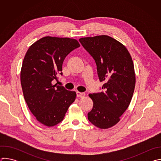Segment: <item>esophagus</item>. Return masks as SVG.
<instances>
[{"label":"esophagus","mask_w":161,"mask_h":161,"mask_svg":"<svg viewBox=\"0 0 161 161\" xmlns=\"http://www.w3.org/2000/svg\"><path fill=\"white\" fill-rule=\"evenodd\" d=\"M85 96V94L83 92H76V96L78 97H83Z\"/></svg>","instance_id":"1"}]
</instances>
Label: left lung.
<instances>
[{
  "label": "left lung",
  "instance_id": "1",
  "mask_svg": "<svg viewBox=\"0 0 161 161\" xmlns=\"http://www.w3.org/2000/svg\"><path fill=\"white\" fill-rule=\"evenodd\" d=\"M83 47L94 59L102 92L89 94L94 106L88 120L100 129L116 125L131 101L136 76L131 56L121 42L108 36L83 37Z\"/></svg>",
  "mask_w": 161,
  "mask_h": 161
}]
</instances>
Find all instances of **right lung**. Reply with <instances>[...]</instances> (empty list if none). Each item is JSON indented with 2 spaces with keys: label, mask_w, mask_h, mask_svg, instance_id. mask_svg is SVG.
<instances>
[{
  "label": "right lung",
  "mask_w": 161,
  "mask_h": 161,
  "mask_svg": "<svg viewBox=\"0 0 161 161\" xmlns=\"http://www.w3.org/2000/svg\"><path fill=\"white\" fill-rule=\"evenodd\" d=\"M80 47L75 39L44 37L32 44L23 61L20 73L23 94L27 106L43 125L52 127L61 122L76 93L53 85L62 73L66 56Z\"/></svg>",
  "instance_id": "obj_1"
}]
</instances>
